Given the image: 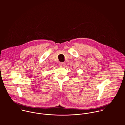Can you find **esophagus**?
I'll return each mask as SVG.
<instances>
[{
	"instance_id": "esophagus-1",
	"label": "esophagus",
	"mask_w": 125,
	"mask_h": 125,
	"mask_svg": "<svg viewBox=\"0 0 125 125\" xmlns=\"http://www.w3.org/2000/svg\"><path fill=\"white\" fill-rule=\"evenodd\" d=\"M65 63L64 62H60L59 65V66L60 67H64L65 66Z\"/></svg>"
}]
</instances>
